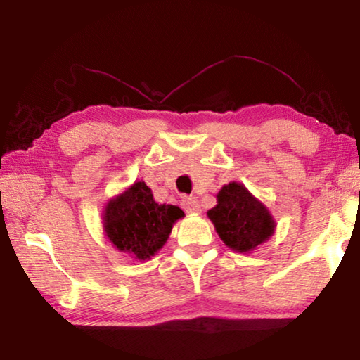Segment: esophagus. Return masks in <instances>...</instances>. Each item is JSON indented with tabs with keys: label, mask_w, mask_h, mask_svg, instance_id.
<instances>
[{
	"label": "esophagus",
	"mask_w": 360,
	"mask_h": 360,
	"mask_svg": "<svg viewBox=\"0 0 360 360\" xmlns=\"http://www.w3.org/2000/svg\"><path fill=\"white\" fill-rule=\"evenodd\" d=\"M181 205L186 212H198L200 211V203L195 197H184L182 198Z\"/></svg>",
	"instance_id": "34e87169"
}]
</instances>
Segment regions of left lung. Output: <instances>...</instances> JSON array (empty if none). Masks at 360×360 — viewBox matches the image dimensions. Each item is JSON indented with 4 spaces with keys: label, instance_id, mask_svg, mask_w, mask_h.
<instances>
[{
    "label": "left lung",
    "instance_id": "1",
    "mask_svg": "<svg viewBox=\"0 0 360 360\" xmlns=\"http://www.w3.org/2000/svg\"><path fill=\"white\" fill-rule=\"evenodd\" d=\"M208 217L225 245L238 252L252 251L275 231L270 212L238 182L221 188Z\"/></svg>",
    "mask_w": 360,
    "mask_h": 360
}]
</instances>
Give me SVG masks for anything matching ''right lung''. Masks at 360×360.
<instances>
[{
  "label": "right lung",
  "instance_id": "right-lung-1",
  "mask_svg": "<svg viewBox=\"0 0 360 360\" xmlns=\"http://www.w3.org/2000/svg\"><path fill=\"white\" fill-rule=\"evenodd\" d=\"M182 216L178 206L155 203L150 188L135 182L108 203L105 230L115 248L146 260L165 245L173 224Z\"/></svg>",
  "mask_w": 360,
  "mask_h": 360
}]
</instances>
